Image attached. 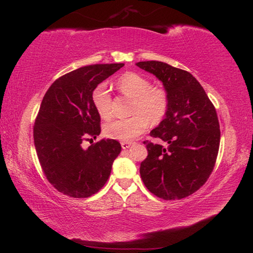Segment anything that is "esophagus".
Instances as JSON below:
<instances>
[{"instance_id":"1","label":"esophagus","mask_w":253,"mask_h":253,"mask_svg":"<svg viewBox=\"0 0 253 253\" xmlns=\"http://www.w3.org/2000/svg\"><path fill=\"white\" fill-rule=\"evenodd\" d=\"M121 144H122V147H123L124 149H127V148H129V147L131 146L132 142H122Z\"/></svg>"}]
</instances>
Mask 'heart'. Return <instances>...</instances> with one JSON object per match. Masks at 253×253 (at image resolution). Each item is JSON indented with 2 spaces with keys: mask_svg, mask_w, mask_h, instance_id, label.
Here are the masks:
<instances>
[{
  "mask_svg": "<svg viewBox=\"0 0 253 253\" xmlns=\"http://www.w3.org/2000/svg\"><path fill=\"white\" fill-rule=\"evenodd\" d=\"M116 85L124 95L132 98L130 111L134 115L107 124L104 128L106 137L128 142L146 130L149 122L158 123L164 118L169 108V96L164 89L152 87L148 79L135 72L119 77ZM92 102L101 118L111 117V96L105 84L93 90Z\"/></svg>",
  "mask_w": 253,
  "mask_h": 253,
  "instance_id": "heart-1",
  "label": "heart"
}]
</instances>
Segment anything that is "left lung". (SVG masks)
Masks as SVG:
<instances>
[{
    "instance_id": "left-lung-1",
    "label": "left lung",
    "mask_w": 253,
    "mask_h": 253,
    "mask_svg": "<svg viewBox=\"0 0 253 253\" xmlns=\"http://www.w3.org/2000/svg\"><path fill=\"white\" fill-rule=\"evenodd\" d=\"M140 69L162 81L169 96L164 119L151 136L169 144H146L148 156L139 169L145 186L163 200L193 194L208 181L220 146L215 108L190 72L161 61H140Z\"/></svg>"
}]
</instances>
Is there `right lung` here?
<instances>
[{
	"label": "right lung",
	"instance_id": "right-lung-1",
	"mask_svg": "<svg viewBox=\"0 0 253 253\" xmlns=\"http://www.w3.org/2000/svg\"><path fill=\"white\" fill-rule=\"evenodd\" d=\"M122 67L124 63L79 68L55 80L42 99L33 129L37 155L48 181L71 198L97 193L122 151L115 139H101L87 149L81 146L88 137L100 134L93 90Z\"/></svg>",
	"mask_w": 253,
	"mask_h": 253
}]
</instances>
